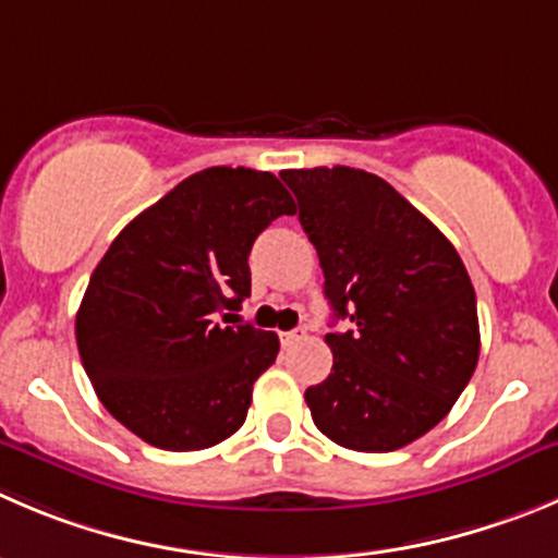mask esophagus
I'll return each instance as SVG.
<instances>
[{
    "label": "esophagus",
    "mask_w": 558,
    "mask_h": 558,
    "mask_svg": "<svg viewBox=\"0 0 558 558\" xmlns=\"http://www.w3.org/2000/svg\"><path fill=\"white\" fill-rule=\"evenodd\" d=\"M304 337H306L304 328H293V331H282V333H279V339H282L284 348H290V344L301 342V339H304Z\"/></svg>",
    "instance_id": "1"
}]
</instances>
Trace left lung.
Segmentation results:
<instances>
[{"label":"left lung","mask_w":558,"mask_h":558,"mask_svg":"<svg viewBox=\"0 0 558 558\" xmlns=\"http://www.w3.org/2000/svg\"><path fill=\"white\" fill-rule=\"evenodd\" d=\"M333 317V367L306 389L317 429L355 452H395L452 411L480 359L476 295L444 232L364 169H284Z\"/></svg>","instance_id":"1"}]
</instances>
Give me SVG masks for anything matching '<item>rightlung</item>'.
Segmentation results:
<instances>
[{
	"label": "right lung",
	"mask_w": 558,
	"mask_h": 558,
	"mask_svg": "<svg viewBox=\"0 0 558 558\" xmlns=\"http://www.w3.org/2000/svg\"><path fill=\"white\" fill-rule=\"evenodd\" d=\"M293 214L270 172L210 167L111 241L78 306L76 344L98 400L142 441L194 452L246 422L279 337L227 323L252 293L257 235Z\"/></svg>",
	"instance_id": "add662e5"
}]
</instances>
